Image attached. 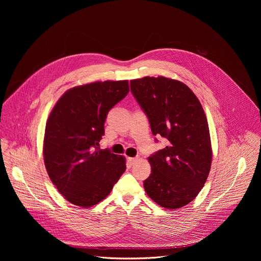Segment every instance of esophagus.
<instances>
[{
	"label": "esophagus",
	"instance_id": "obj_1",
	"mask_svg": "<svg viewBox=\"0 0 261 261\" xmlns=\"http://www.w3.org/2000/svg\"><path fill=\"white\" fill-rule=\"evenodd\" d=\"M137 160H138L137 157H133V158H132V157H129V158H128V162H129L130 165H133Z\"/></svg>",
	"mask_w": 261,
	"mask_h": 261
}]
</instances>
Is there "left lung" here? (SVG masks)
I'll use <instances>...</instances> for the list:
<instances>
[{
	"label": "left lung",
	"mask_w": 261,
	"mask_h": 261,
	"mask_svg": "<svg viewBox=\"0 0 261 261\" xmlns=\"http://www.w3.org/2000/svg\"><path fill=\"white\" fill-rule=\"evenodd\" d=\"M130 87L153 135L167 140L164 148L148 157L152 173L143 181L144 190L165 208L185 206L201 191L211 169L213 153L203 108L178 81L145 76L131 81Z\"/></svg>",
	"instance_id": "obj_1"
}]
</instances>
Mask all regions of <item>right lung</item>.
<instances>
[{
	"label": "right lung",
	"mask_w": 261,
	"mask_h": 261,
	"mask_svg": "<svg viewBox=\"0 0 261 261\" xmlns=\"http://www.w3.org/2000/svg\"><path fill=\"white\" fill-rule=\"evenodd\" d=\"M129 93L128 81L97 82L68 90L45 127L47 173L71 203L90 207L102 201L126 170L123 156L100 150L108 111Z\"/></svg>",
	"instance_id": "1"
}]
</instances>
